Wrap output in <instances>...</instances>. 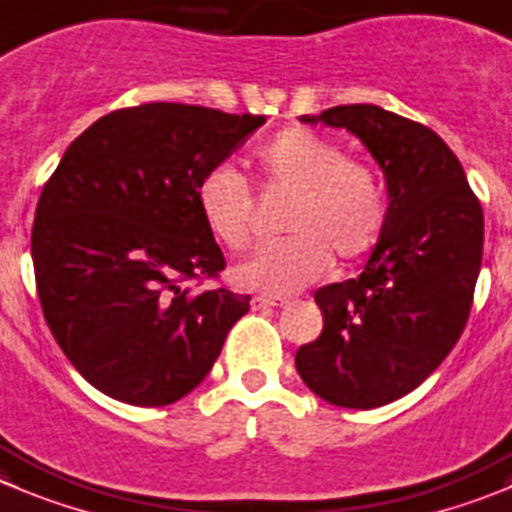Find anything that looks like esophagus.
Instances as JSON below:
<instances>
[{
    "label": "esophagus",
    "mask_w": 512,
    "mask_h": 512,
    "mask_svg": "<svg viewBox=\"0 0 512 512\" xmlns=\"http://www.w3.org/2000/svg\"><path fill=\"white\" fill-rule=\"evenodd\" d=\"M288 298H278V295H255L252 298V308L260 310V308H280V305H288Z\"/></svg>",
    "instance_id": "1"
}]
</instances>
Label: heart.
Returning a JSON list of instances; mask_svg holds the SVG:
<instances>
[{"mask_svg": "<svg viewBox=\"0 0 512 512\" xmlns=\"http://www.w3.org/2000/svg\"><path fill=\"white\" fill-rule=\"evenodd\" d=\"M257 166L262 186L290 199L283 229L293 234L234 267L240 288L295 293L331 270L333 252L351 262L376 245L386 222L381 181L374 169L346 159L336 143L290 128L257 148ZM197 207L219 245L232 252L252 245L255 202L232 166H212L199 179Z\"/></svg>", "mask_w": 512, "mask_h": 512, "instance_id": "obj_1", "label": "heart"}]
</instances>
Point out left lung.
Returning <instances> with one entry per match:
<instances>
[{
    "instance_id": "obj_1",
    "label": "left lung",
    "mask_w": 512,
    "mask_h": 512,
    "mask_svg": "<svg viewBox=\"0 0 512 512\" xmlns=\"http://www.w3.org/2000/svg\"><path fill=\"white\" fill-rule=\"evenodd\" d=\"M300 123L346 128L384 171L386 222L358 278L323 285V331L295 353L313 394L376 409L417 389L462 336L482 262V207L450 146L379 105Z\"/></svg>"
}]
</instances>
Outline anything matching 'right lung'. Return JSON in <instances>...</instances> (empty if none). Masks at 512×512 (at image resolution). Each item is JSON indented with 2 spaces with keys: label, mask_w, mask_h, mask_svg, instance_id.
<instances>
[{
  "label": "right lung",
  "mask_w": 512,
  "mask_h": 512,
  "mask_svg": "<svg viewBox=\"0 0 512 512\" xmlns=\"http://www.w3.org/2000/svg\"><path fill=\"white\" fill-rule=\"evenodd\" d=\"M265 116L184 103L113 111L80 133L42 186L32 262L42 313L88 384L166 407L212 371L250 295L191 290L224 255L197 184Z\"/></svg>",
  "instance_id": "right-lung-1"
}]
</instances>
